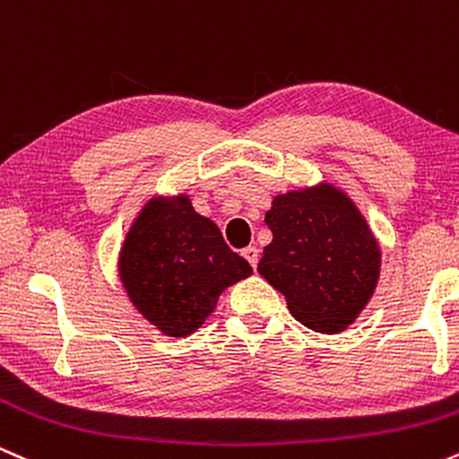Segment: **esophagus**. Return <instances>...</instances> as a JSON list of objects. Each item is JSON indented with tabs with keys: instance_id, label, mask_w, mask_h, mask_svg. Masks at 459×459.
<instances>
[{
	"instance_id": "obj_1",
	"label": "esophagus",
	"mask_w": 459,
	"mask_h": 459,
	"mask_svg": "<svg viewBox=\"0 0 459 459\" xmlns=\"http://www.w3.org/2000/svg\"><path fill=\"white\" fill-rule=\"evenodd\" d=\"M241 255H244V259L250 263L252 267H256V263H259V247L247 246V247H244V252H241Z\"/></svg>"
}]
</instances>
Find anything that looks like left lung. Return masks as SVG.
Segmentation results:
<instances>
[{
    "instance_id": "8db88e82",
    "label": "left lung",
    "mask_w": 459,
    "mask_h": 459,
    "mask_svg": "<svg viewBox=\"0 0 459 459\" xmlns=\"http://www.w3.org/2000/svg\"><path fill=\"white\" fill-rule=\"evenodd\" d=\"M272 244L259 273L281 291L299 324L339 334L356 321L380 281L382 252L365 215L341 187L289 189L265 213Z\"/></svg>"
}]
</instances>
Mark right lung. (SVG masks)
Instances as JSON below:
<instances>
[{"instance_id":"obj_1","label":"right lung","mask_w":459,"mask_h":459,"mask_svg":"<svg viewBox=\"0 0 459 459\" xmlns=\"http://www.w3.org/2000/svg\"><path fill=\"white\" fill-rule=\"evenodd\" d=\"M252 273L226 246L213 220L187 194H155L131 222L118 255V278L134 308L166 336L194 334L224 289Z\"/></svg>"}]
</instances>
